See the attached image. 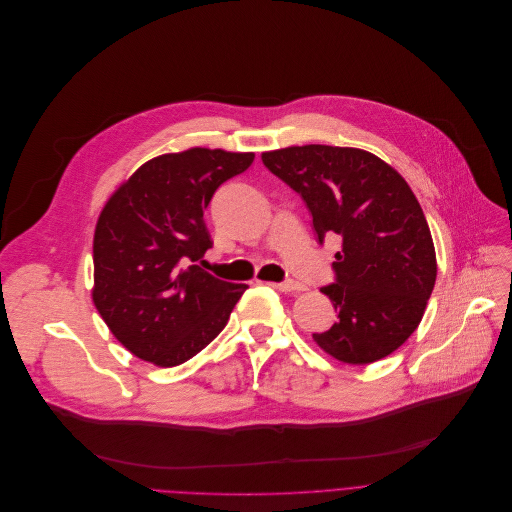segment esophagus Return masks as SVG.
Masks as SVG:
<instances>
[{
  "mask_svg": "<svg viewBox=\"0 0 512 512\" xmlns=\"http://www.w3.org/2000/svg\"><path fill=\"white\" fill-rule=\"evenodd\" d=\"M270 286L276 288V290H280V292H298V290H302V284L292 282V280H286V282H270Z\"/></svg>",
  "mask_w": 512,
  "mask_h": 512,
  "instance_id": "obj_1",
  "label": "esophagus"
}]
</instances>
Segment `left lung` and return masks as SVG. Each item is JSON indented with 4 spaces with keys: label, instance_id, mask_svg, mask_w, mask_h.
I'll list each match as a JSON object with an SVG mask.
<instances>
[{
    "label": "left lung",
    "instance_id": "1",
    "mask_svg": "<svg viewBox=\"0 0 512 512\" xmlns=\"http://www.w3.org/2000/svg\"><path fill=\"white\" fill-rule=\"evenodd\" d=\"M304 199L319 242L343 238L337 282L323 286L337 323L315 343L337 361L367 365L418 329L436 284L434 240L412 187L383 159L355 147L302 145L262 153Z\"/></svg>",
    "mask_w": 512,
    "mask_h": 512
}]
</instances>
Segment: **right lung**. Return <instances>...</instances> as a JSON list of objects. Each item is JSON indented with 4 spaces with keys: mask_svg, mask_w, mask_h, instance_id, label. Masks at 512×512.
Returning <instances> with one entry per match:
<instances>
[{
    "mask_svg": "<svg viewBox=\"0 0 512 512\" xmlns=\"http://www.w3.org/2000/svg\"><path fill=\"white\" fill-rule=\"evenodd\" d=\"M254 153L191 147L143 163L102 208L92 242V302L119 343L157 367L210 345L248 288L197 262L212 248L203 212Z\"/></svg>",
    "mask_w": 512,
    "mask_h": 512,
    "instance_id": "add662e5",
    "label": "right lung"
}]
</instances>
